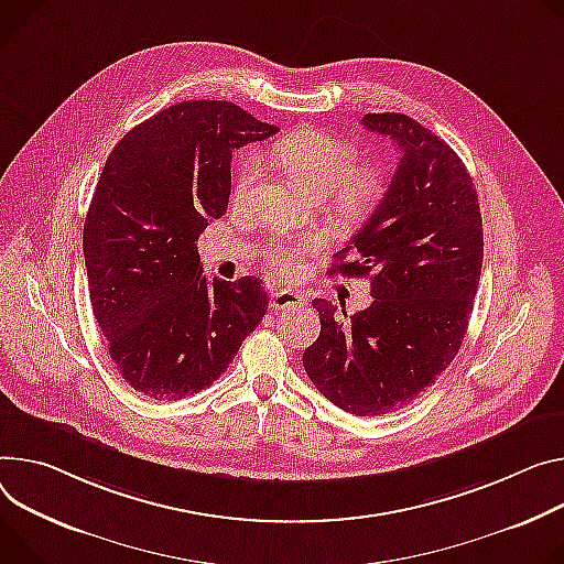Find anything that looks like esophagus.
<instances>
[{"label":"esophagus","instance_id":"1","mask_svg":"<svg viewBox=\"0 0 564 564\" xmlns=\"http://www.w3.org/2000/svg\"><path fill=\"white\" fill-rule=\"evenodd\" d=\"M305 299L301 292H294V290H276L274 294H272V301H270V305H272V311H296V308H303L305 305Z\"/></svg>","mask_w":564,"mask_h":564}]
</instances>
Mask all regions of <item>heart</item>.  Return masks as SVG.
Instances as JSON below:
<instances>
[{
    "instance_id": "obj_1",
    "label": "heart",
    "mask_w": 564,
    "mask_h": 564,
    "mask_svg": "<svg viewBox=\"0 0 564 564\" xmlns=\"http://www.w3.org/2000/svg\"><path fill=\"white\" fill-rule=\"evenodd\" d=\"M270 155L296 184L317 197H335L346 209L365 207L380 191L378 173L367 169L355 171L357 152L352 145L317 128H299L283 134L272 143ZM256 175L259 164L251 155H245L236 171V197H242L251 188ZM303 249V245L274 242L268 249V263L279 276L288 279L296 274V259Z\"/></svg>"
}]
</instances>
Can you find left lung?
<instances>
[{
  "label": "left lung",
  "instance_id": "obj_1",
  "mask_svg": "<svg viewBox=\"0 0 564 564\" xmlns=\"http://www.w3.org/2000/svg\"><path fill=\"white\" fill-rule=\"evenodd\" d=\"M362 123L393 139L402 158L328 272L369 276L373 301L348 319L315 299L322 333L305 348L303 369L344 412L380 416L416 400L458 352L479 288L484 229L473 177L441 137L400 112L365 115Z\"/></svg>",
  "mask_w": 564,
  "mask_h": 564
}]
</instances>
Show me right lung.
Here are the masks:
<instances>
[{"mask_svg": "<svg viewBox=\"0 0 564 564\" xmlns=\"http://www.w3.org/2000/svg\"><path fill=\"white\" fill-rule=\"evenodd\" d=\"M276 130L227 100H184L132 128L98 177L83 229L91 311L148 398L214 384L268 313L256 276L207 281L197 238L227 214L231 152Z\"/></svg>", "mask_w": 564, "mask_h": 564, "instance_id": "add662e5", "label": "right lung"}]
</instances>
